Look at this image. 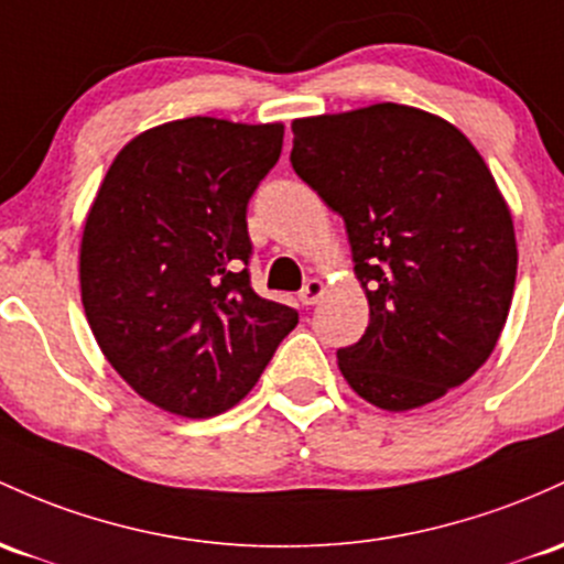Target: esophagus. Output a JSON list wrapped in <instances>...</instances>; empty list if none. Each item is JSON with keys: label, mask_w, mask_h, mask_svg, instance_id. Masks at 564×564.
Returning a JSON list of instances; mask_svg holds the SVG:
<instances>
[{"label": "esophagus", "mask_w": 564, "mask_h": 564, "mask_svg": "<svg viewBox=\"0 0 564 564\" xmlns=\"http://www.w3.org/2000/svg\"><path fill=\"white\" fill-rule=\"evenodd\" d=\"M324 292H326L324 281H318V278H311V281H307L305 286H302L300 302H302V305H318L321 296H324Z\"/></svg>", "instance_id": "1"}]
</instances>
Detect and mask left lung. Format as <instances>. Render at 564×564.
Wrapping results in <instances>:
<instances>
[{"label": "left lung", "instance_id": "1", "mask_svg": "<svg viewBox=\"0 0 564 564\" xmlns=\"http://www.w3.org/2000/svg\"><path fill=\"white\" fill-rule=\"evenodd\" d=\"M296 176L345 219L369 326L337 350L369 404L406 412L490 358L517 281L511 212L453 122L372 104L292 122Z\"/></svg>", "mask_w": 564, "mask_h": 564}]
</instances>
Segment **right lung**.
Listing matches in <instances>:
<instances>
[{
    "label": "right lung",
    "instance_id": "add662e5",
    "mask_svg": "<svg viewBox=\"0 0 564 564\" xmlns=\"http://www.w3.org/2000/svg\"><path fill=\"white\" fill-rule=\"evenodd\" d=\"M283 126L187 117L109 165L79 246L98 348L141 399L214 417L257 386L294 307L251 289L246 208L281 158Z\"/></svg>",
    "mask_w": 564,
    "mask_h": 564
}]
</instances>
